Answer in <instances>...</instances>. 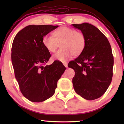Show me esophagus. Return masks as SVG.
Wrapping results in <instances>:
<instances>
[{"mask_svg": "<svg viewBox=\"0 0 124 124\" xmlns=\"http://www.w3.org/2000/svg\"><path fill=\"white\" fill-rule=\"evenodd\" d=\"M63 65H64V66H65V67H66V68L68 67V63H67V62H64V63H63Z\"/></svg>", "mask_w": 124, "mask_h": 124, "instance_id": "obj_1", "label": "esophagus"}]
</instances>
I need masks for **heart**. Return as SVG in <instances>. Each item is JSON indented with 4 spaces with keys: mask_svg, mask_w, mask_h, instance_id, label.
I'll use <instances>...</instances> for the list:
<instances>
[{
    "mask_svg": "<svg viewBox=\"0 0 124 124\" xmlns=\"http://www.w3.org/2000/svg\"><path fill=\"white\" fill-rule=\"evenodd\" d=\"M53 36L46 35L43 38V44L47 51L54 53L61 45V49L53 55V59L64 62L72 55L81 53L86 46L84 34L75 29L62 27L53 32Z\"/></svg>",
    "mask_w": 124,
    "mask_h": 124,
    "instance_id": "1",
    "label": "heart"
}]
</instances>
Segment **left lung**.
Here are the masks:
<instances>
[{
	"label": "left lung",
	"instance_id": "8db88e82",
	"mask_svg": "<svg viewBox=\"0 0 124 124\" xmlns=\"http://www.w3.org/2000/svg\"><path fill=\"white\" fill-rule=\"evenodd\" d=\"M85 36V48L68 67L75 70V92L84 99L93 100L103 95L111 84L114 56L108 39L95 26L87 23L72 24Z\"/></svg>",
	"mask_w": 124,
	"mask_h": 124
}]
</instances>
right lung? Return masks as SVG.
<instances>
[{"mask_svg":"<svg viewBox=\"0 0 124 124\" xmlns=\"http://www.w3.org/2000/svg\"><path fill=\"white\" fill-rule=\"evenodd\" d=\"M58 27L28 25L13 40L11 59L15 76L22 94L30 101L43 102L53 95L65 70L59 61L45 65L51 55L44 46L43 38Z\"/></svg>","mask_w":124,"mask_h":124,"instance_id":"obj_1","label":"right lung"}]
</instances>
